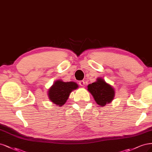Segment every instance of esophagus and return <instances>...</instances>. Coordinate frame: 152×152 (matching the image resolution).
I'll use <instances>...</instances> for the list:
<instances>
[{
	"label": "esophagus",
	"mask_w": 152,
	"mask_h": 152,
	"mask_svg": "<svg viewBox=\"0 0 152 152\" xmlns=\"http://www.w3.org/2000/svg\"><path fill=\"white\" fill-rule=\"evenodd\" d=\"M85 82L84 81H79V85L81 86H85Z\"/></svg>",
	"instance_id": "esophagus-1"
}]
</instances>
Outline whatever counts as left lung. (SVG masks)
<instances>
[{"mask_svg":"<svg viewBox=\"0 0 152 152\" xmlns=\"http://www.w3.org/2000/svg\"><path fill=\"white\" fill-rule=\"evenodd\" d=\"M88 90L94 96L96 104L101 107L110 103L115 95L113 87L101 77L97 78L95 82L88 85Z\"/></svg>","mask_w":152,"mask_h":152,"instance_id":"8db88e82","label":"left lung"}]
</instances>
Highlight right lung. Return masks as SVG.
Returning a JSON list of instances; mask_svg holds the SVG:
<instances>
[{
	"label": "right lung",
	"mask_w": 152,
	"mask_h": 152,
	"mask_svg": "<svg viewBox=\"0 0 152 152\" xmlns=\"http://www.w3.org/2000/svg\"><path fill=\"white\" fill-rule=\"evenodd\" d=\"M77 88L78 85L75 82L56 81L48 91V98L54 104L61 107L66 102L71 92Z\"/></svg>",
	"instance_id": "1"
}]
</instances>
